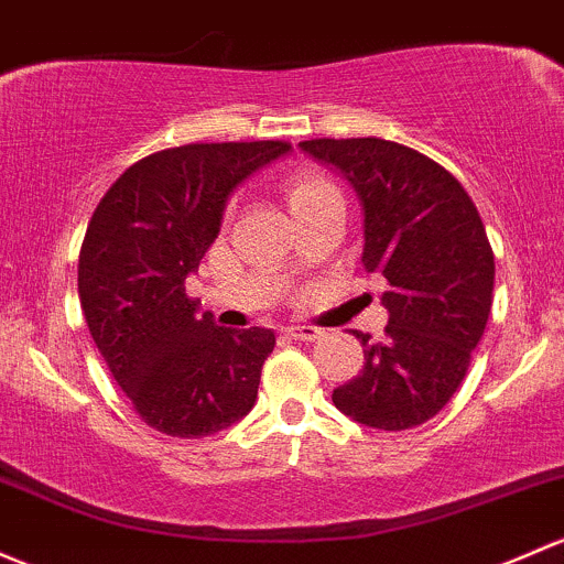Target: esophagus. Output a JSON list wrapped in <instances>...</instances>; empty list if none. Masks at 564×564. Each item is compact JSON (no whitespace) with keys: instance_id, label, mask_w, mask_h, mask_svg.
Returning <instances> with one entry per match:
<instances>
[{"instance_id":"1","label":"esophagus","mask_w":564,"mask_h":564,"mask_svg":"<svg viewBox=\"0 0 564 564\" xmlns=\"http://www.w3.org/2000/svg\"><path fill=\"white\" fill-rule=\"evenodd\" d=\"M283 335L294 337V340H318L324 332L318 327H300V324H294V327H283Z\"/></svg>"}]
</instances>
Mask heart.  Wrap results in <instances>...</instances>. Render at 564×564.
Returning a JSON list of instances; mask_svg holds the SVG:
<instances>
[{"mask_svg": "<svg viewBox=\"0 0 564 564\" xmlns=\"http://www.w3.org/2000/svg\"><path fill=\"white\" fill-rule=\"evenodd\" d=\"M332 194H337V188L332 186L327 177L313 173V170L292 173L286 177V186H283V197H286L292 216H297V213L307 210V207L322 203V199L332 197Z\"/></svg>", "mask_w": 564, "mask_h": 564, "instance_id": "heart-1", "label": "heart"}]
</instances>
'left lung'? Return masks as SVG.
<instances>
[{
  "instance_id": "1",
  "label": "left lung",
  "mask_w": 564,
  "mask_h": 564,
  "mask_svg": "<svg viewBox=\"0 0 564 564\" xmlns=\"http://www.w3.org/2000/svg\"><path fill=\"white\" fill-rule=\"evenodd\" d=\"M300 148L351 183L361 264L389 283L387 337L354 332L365 367L332 402L376 430L424 424L459 389L491 311L495 257L481 216L448 170L400 142L322 138Z\"/></svg>"
}]
</instances>
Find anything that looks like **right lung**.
I'll return each instance as SVG.
<instances>
[{
  "mask_svg": "<svg viewBox=\"0 0 564 564\" xmlns=\"http://www.w3.org/2000/svg\"><path fill=\"white\" fill-rule=\"evenodd\" d=\"M289 142H194L140 159L94 210L78 262L88 332L148 426L221 432L257 402L275 332L218 327L186 278L221 232L229 199Z\"/></svg>",
  "mask_w": 564,
  "mask_h": 564,
  "instance_id": "add662e5",
  "label": "right lung"
}]
</instances>
